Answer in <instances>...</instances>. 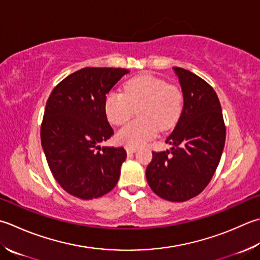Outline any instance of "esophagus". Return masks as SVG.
<instances>
[{
	"mask_svg": "<svg viewBox=\"0 0 260 260\" xmlns=\"http://www.w3.org/2000/svg\"><path fill=\"white\" fill-rule=\"evenodd\" d=\"M137 151V147H131V146H127L126 147V152L127 154H133Z\"/></svg>",
	"mask_w": 260,
	"mask_h": 260,
	"instance_id": "1",
	"label": "esophagus"
}]
</instances>
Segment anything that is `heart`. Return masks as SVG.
Listing matches in <instances>:
<instances>
[{"label": "heart", "mask_w": 260, "mask_h": 260, "mask_svg": "<svg viewBox=\"0 0 260 260\" xmlns=\"http://www.w3.org/2000/svg\"><path fill=\"white\" fill-rule=\"evenodd\" d=\"M184 93L178 85L143 74L127 81L124 92L110 90L105 99V113L114 125H124L139 110V119L119 129V144L137 147L155 137L159 129L174 127L182 111Z\"/></svg>", "instance_id": "obj_1"}]
</instances>
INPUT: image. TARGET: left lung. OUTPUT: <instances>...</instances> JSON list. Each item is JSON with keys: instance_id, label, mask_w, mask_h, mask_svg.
Returning a JSON list of instances; mask_svg holds the SVG:
<instances>
[{"instance_id": "obj_1", "label": "left lung", "mask_w": 260, "mask_h": 260, "mask_svg": "<svg viewBox=\"0 0 260 260\" xmlns=\"http://www.w3.org/2000/svg\"><path fill=\"white\" fill-rule=\"evenodd\" d=\"M174 70L184 93V108L166 141L172 147L152 152L145 175L157 196L185 202L201 194L211 181L224 149L226 129L214 89L190 71Z\"/></svg>"}]
</instances>
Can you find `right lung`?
<instances>
[{"label": "right lung", "instance_id": "right-lung-1", "mask_svg": "<svg viewBox=\"0 0 260 260\" xmlns=\"http://www.w3.org/2000/svg\"><path fill=\"white\" fill-rule=\"evenodd\" d=\"M128 72L81 69L60 81L46 103L42 146L56 181L72 196L98 198L119 179L125 149L99 144L114 135L105 113L106 94Z\"/></svg>", "mask_w": 260, "mask_h": 260}]
</instances>
